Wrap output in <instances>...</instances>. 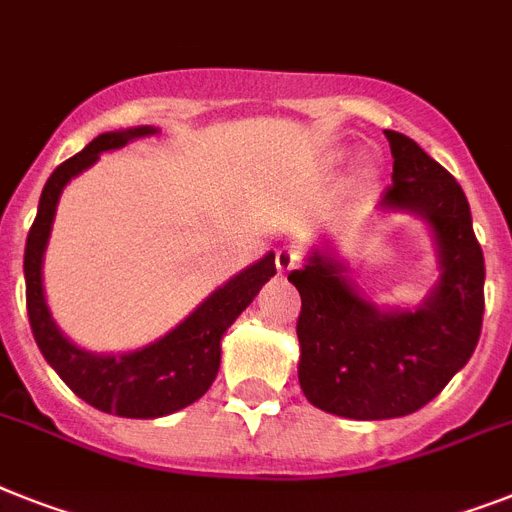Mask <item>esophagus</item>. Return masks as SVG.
<instances>
[{
  "label": "esophagus",
  "instance_id": "esophagus-1",
  "mask_svg": "<svg viewBox=\"0 0 512 512\" xmlns=\"http://www.w3.org/2000/svg\"><path fill=\"white\" fill-rule=\"evenodd\" d=\"M298 264H301V251H298V248L285 246L277 251V269H280V274L293 272Z\"/></svg>",
  "mask_w": 512,
  "mask_h": 512
}]
</instances>
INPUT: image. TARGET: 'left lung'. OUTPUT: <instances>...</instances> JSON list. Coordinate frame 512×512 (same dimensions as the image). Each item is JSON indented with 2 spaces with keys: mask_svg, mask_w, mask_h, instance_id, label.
<instances>
[{
  "mask_svg": "<svg viewBox=\"0 0 512 512\" xmlns=\"http://www.w3.org/2000/svg\"><path fill=\"white\" fill-rule=\"evenodd\" d=\"M392 185L382 209L426 219L437 240L439 285L416 311H379L348 266L314 251L287 280L301 293L298 382L308 403L358 421L424 408L474 353L484 319V253L463 188L408 135L384 130Z\"/></svg>",
  "mask_w": 512,
  "mask_h": 512,
  "instance_id": "left-lung-1",
  "label": "left lung"
}]
</instances>
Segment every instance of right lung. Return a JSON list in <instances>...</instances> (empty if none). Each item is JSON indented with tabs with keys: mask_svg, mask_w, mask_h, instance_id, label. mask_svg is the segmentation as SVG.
<instances>
[{
	"mask_svg": "<svg viewBox=\"0 0 512 512\" xmlns=\"http://www.w3.org/2000/svg\"><path fill=\"white\" fill-rule=\"evenodd\" d=\"M151 133H156L151 125L101 133L80 154L59 164L41 190L38 214L25 240L23 259L25 306H28V322H31L38 350L80 400L122 418L170 416L196 403L217 379L219 358H222L219 342L227 327L259 295L261 285L277 274L274 253H266L264 259L217 287L172 332L146 348L122 353V356H96V353L80 350L59 332L44 301L41 264H44L46 240L52 232L62 188L75 175L88 170L99 159L101 151L120 149L133 138Z\"/></svg>",
	"mask_w": 512,
	"mask_h": 512,
	"instance_id": "obj_1",
	"label": "right lung"
}]
</instances>
